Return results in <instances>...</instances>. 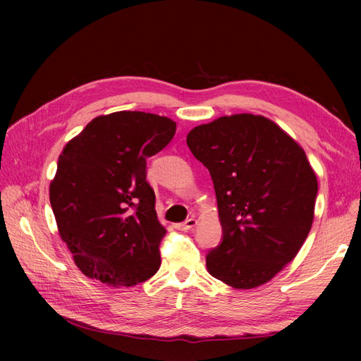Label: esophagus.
Here are the masks:
<instances>
[{
  "label": "esophagus",
  "instance_id": "esophagus-1",
  "mask_svg": "<svg viewBox=\"0 0 361 361\" xmlns=\"http://www.w3.org/2000/svg\"><path fill=\"white\" fill-rule=\"evenodd\" d=\"M195 226H197V220H195V216H191V218H188L187 221H183L180 224H176L174 227H176L178 231H190V228H192Z\"/></svg>",
  "mask_w": 361,
  "mask_h": 361
}]
</instances>
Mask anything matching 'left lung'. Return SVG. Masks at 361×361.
<instances>
[{"mask_svg":"<svg viewBox=\"0 0 361 361\" xmlns=\"http://www.w3.org/2000/svg\"><path fill=\"white\" fill-rule=\"evenodd\" d=\"M187 145L211 173L223 227L207 271L235 289L265 285L312 228L318 179L305 152L272 120L247 113L195 126Z\"/></svg>","mask_w":361,"mask_h":361,"instance_id":"obj_1","label":"left lung"}]
</instances>
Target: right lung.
I'll use <instances>...</instances> for the list:
<instances>
[{"mask_svg":"<svg viewBox=\"0 0 361 361\" xmlns=\"http://www.w3.org/2000/svg\"><path fill=\"white\" fill-rule=\"evenodd\" d=\"M174 133L176 123L169 117L117 111L93 118L64 146L49 202L84 276L129 288L157 274L166 228L146 180V159Z\"/></svg>","mask_w":361,"mask_h":361,"instance_id":"1","label":"right lung"}]
</instances>
